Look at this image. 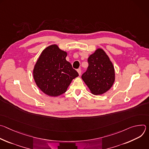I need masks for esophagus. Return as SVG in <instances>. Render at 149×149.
<instances>
[{"label": "esophagus", "instance_id": "1", "mask_svg": "<svg viewBox=\"0 0 149 149\" xmlns=\"http://www.w3.org/2000/svg\"><path fill=\"white\" fill-rule=\"evenodd\" d=\"M77 71H78V72L79 75H80L81 74V70L80 68H78V69L77 70Z\"/></svg>", "mask_w": 149, "mask_h": 149}]
</instances>
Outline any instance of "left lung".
<instances>
[{
	"label": "left lung",
	"mask_w": 149,
	"mask_h": 149,
	"mask_svg": "<svg viewBox=\"0 0 149 149\" xmlns=\"http://www.w3.org/2000/svg\"><path fill=\"white\" fill-rule=\"evenodd\" d=\"M88 62V67L82 79L93 94H102L112 87L115 80L113 63L102 49L91 55Z\"/></svg>",
	"instance_id": "8db88e82"
}]
</instances>
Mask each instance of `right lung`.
Masks as SVG:
<instances>
[{
  "instance_id": "1",
  "label": "right lung",
  "mask_w": 149,
  "mask_h": 149,
  "mask_svg": "<svg viewBox=\"0 0 149 149\" xmlns=\"http://www.w3.org/2000/svg\"><path fill=\"white\" fill-rule=\"evenodd\" d=\"M66 52L52 45L40 54L33 70V78L38 87L52 97L66 92L72 80L78 76L65 58Z\"/></svg>"
}]
</instances>
